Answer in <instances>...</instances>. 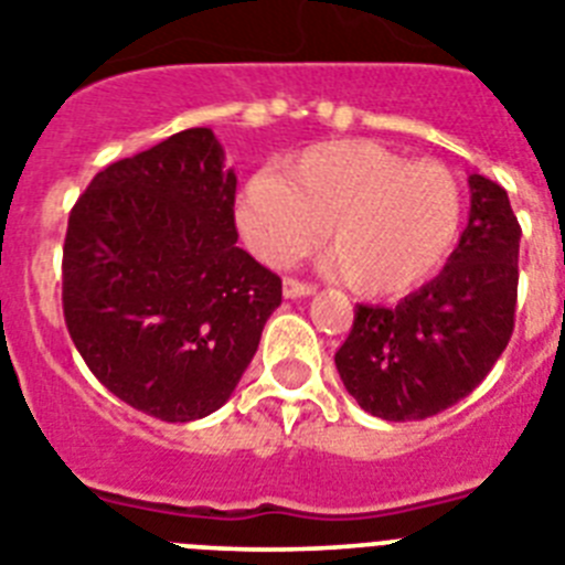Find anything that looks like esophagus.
I'll list each match as a JSON object with an SVG mask.
<instances>
[{
	"mask_svg": "<svg viewBox=\"0 0 565 565\" xmlns=\"http://www.w3.org/2000/svg\"><path fill=\"white\" fill-rule=\"evenodd\" d=\"M282 294H286L288 300H300V297H311V294H315V286H311V282H300V279L288 277L286 282H282Z\"/></svg>",
	"mask_w": 565,
	"mask_h": 565,
	"instance_id": "1",
	"label": "esophagus"
}]
</instances>
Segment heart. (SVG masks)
Segmentation results:
<instances>
[{
  "instance_id": "obj_1",
  "label": "heart",
  "mask_w": 565,
  "mask_h": 565,
  "mask_svg": "<svg viewBox=\"0 0 565 565\" xmlns=\"http://www.w3.org/2000/svg\"><path fill=\"white\" fill-rule=\"evenodd\" d=\"M245 243L268 265L315 248L363 297H397L431 277L462 225V185L443 162H408L369 139L322 142L282 173H257L236 200Z\"/></svg>"
}]
</instances>
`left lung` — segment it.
Returning <instances> with one entry per match:
<instances>
[{"label":"left lung","mask_w":565,"mask_h":565,"mask_svg":"<svg viewBox=\"0 0 565 565\" xmlns=\"http://www.w3.org/2000/svg\"><path fill=\"white\" fill-rule=\"evenodd\" d=\"M460 243L431 282L397 306H356L334 354L345 392L374 417L426 420L483 383L512 340L520 225L509 194L469 177Z\"/></svg>","instance_id":"left-lung-1"}]
</instances>
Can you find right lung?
I'll return each instance as SVG.
<instances>
[{
	"label": "right lung",
	"mask_w": 565,
	"mask_h": 565,
	"mask_svg": "<svg viewBox=\"0 0 565 565\" xmlns=\"http://www.w3.org/2000/svg\"><path fill=\"white\" fill-rule=\"evenodd\" d=\"M236 173L211 128L110 162L67 216L62 308L94 377L166 423L234 394L282 302L277 274L236 248Z\"/></svg>",
	"instance_id": "right-lung-1"
}]
</instances>
